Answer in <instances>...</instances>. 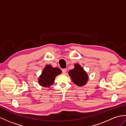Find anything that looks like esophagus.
<instances>
[{"label":"esophagus","instance_id":"1","mask_svg":"<svg viewBox=\"0 0 126 126\" xmlns=\"http://www.w3.org/2000/svg\"><path fill=\"white\" fill-rule=\"evenodd\" d=\"M66 70H67L66 69H62V72H63V74H65V73H66Z\"/></svg>","mask_w":126,"mask_h":126}]
</instances>
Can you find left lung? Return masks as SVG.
I'll return each instance as SVG.
<instances>
[{"mask_svg": "<svg viewBox=\"0 0 126 126\" xmlns=\"http://www.w3.org/2000/svg\"><path fill=\"white\" fill-rule=\"evenodd\" d=\"M74 67L75 68L70 70L68 73L72 82L78 86L85 85L89 79V76L86 72L78 63L75 64Z\"/></svg>", "mask_w": 126, "mask_h": 126, "instance_id": "8db88e82", "label": "left lung"}]
</instances>
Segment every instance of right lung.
<instances>
[{
	"label": "right lung",
	"instance_id": "1",
	"mask_svg": "<svg viewBox=\"0 0 126 126\" xmlns=\"http://www.w3.org/2000/svg\"><path fill=\"white\" fill-rule=\"evenodd\" d=\"M62 71L58 68H53L51 65H47L38 79L39 85L43 87H49L54 83L55 77L61 74Z\"/></svg>",
	"mask_w": 126,
	"mask_h": 126
}]
</instances>
